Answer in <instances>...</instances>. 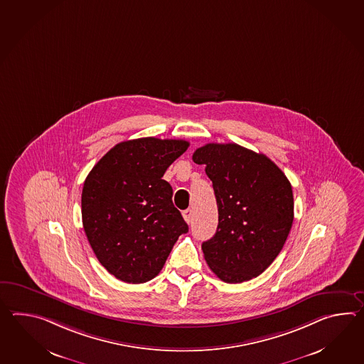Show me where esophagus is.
Here are the masks:
<instances>
[{
    "label": "esophagus",
    "mask_w": 364,
    "mask_h": 364,
    "mask_svg": "<svg viewBox=\"0 0 364 364\" xmlns=\"http://www.w3.org/2000/svg\"><path fill=\"white\" fill-rule=\"evenodd\" d=\"M183 217L186 219V223H192V220H193V210L192 209H186V210L183 211Z\"/></svg>",
    "instance_id": "esophagus-1"
}]
</instances>
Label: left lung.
<instances>
[{"instance_id":"8db88e82","label":"left lung","mask_w":364,"mask_h":364,"mask_svg":"<svg viewBox=\"0 0 364 364\" xmlns=\"http://www.w3.org/2000/svg\"><path fill=\"white\" fill-rule=\"evenodd\" d=\"M192 159L206 166L218 206L217 232L202 242L205 259L223 282L250 281L272 265L290 234V181L267 155L236 144H208Z\"/></svg>"}]
</instances>
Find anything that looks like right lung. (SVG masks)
Here are the masks:
<instances>
[{
  "mask_svg": "<svg viewBox=\"0 0 364 364\" xmlns=\"http://www.w3.org/2000/svg\"><path fill=\"white\" fill-rule=\"evenodd\" d=\"M184 139L146 137L112 147L82 189V223L97 259L127 283L159 274L188 225L163 175L186 153Z\"/></svg>",
  "mask_w": 364,
  "mask_h": 364,
  "instance_id": "right-lung-1",
  "label": "right lung"
}]
</instances>
